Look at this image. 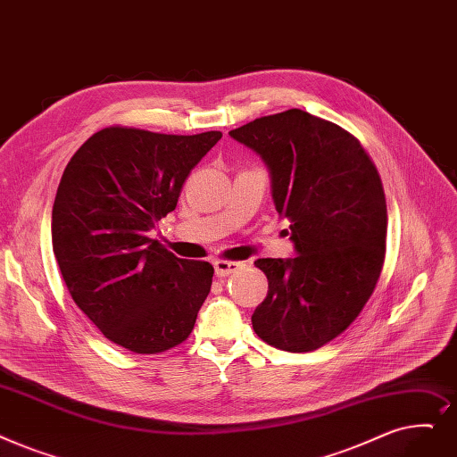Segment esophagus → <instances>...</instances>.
Returning a JSON list of instances; mask_svg holds the SVG:
<instances>
[{
  "instance_id": "1",
  "label": "esophagus",
  "mask_w": 457,
  "mask_h": 457,
  "mask_svg": "<svg viewBox=\"0 0 457 457\" xmlns=\"http://www.w3.org/2000/svg\"><path fill=\"white\" fill-rule=\"evenodd\" d=\"M243 267V263H237V262H222V260H218V262H214V274L218 276V278H222V276H229V274H233V272H237Z\"/></svg>"
}]
</instances>
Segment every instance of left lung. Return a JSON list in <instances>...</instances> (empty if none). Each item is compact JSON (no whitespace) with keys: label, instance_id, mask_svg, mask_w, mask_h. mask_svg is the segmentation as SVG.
<instances>
[{"label":"left lung","instance_id":"obj_1","mask_svg":"<svg viewBox=\"0 0 457 457\" xmlns=\"http://www.w3.org/2000/svg\"><path fill=\"white\" fill-rule=\"evenodd\" d=\"M262 158L274 207L296 255L257 260L269 280L252 327L263 342L308 353L361 313L383 269L386 202L370 156L342 127L304 110L253 119L229 132Z\"/></svg>","mask_w":457,"mask_h":457}]
</instances>
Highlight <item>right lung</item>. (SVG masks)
<instances>
[{"label":"right lung","instance_id":"obj_1","mask_svg":"<svg viewBox=\"0 0 457 457\" xmlns=\"http://www.w3.org/2000/svg\"><path fill=\"white\" fill-rule=\"evenodd\" d=\"M220 137L108 127L67 164L52 209L54 255L72 301L110 342L154 354L192 332L214 269L173 255L149 231Z\"/></svg>","mask_w":457,"mask_h":457}]
</instances>
